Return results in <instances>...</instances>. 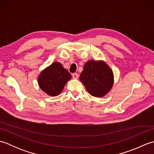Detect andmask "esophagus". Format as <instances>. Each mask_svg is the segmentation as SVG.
Here are the masks:
<instances>
[{"instance_id":"1","label":"esophagus","mask_w":154,"mask_h":154,"mask_svg":"<svg viewBox=\"0 0 154 154\" xmlns=\"http://www.w3.org/2000/svg\"><path fill=\"white\" fill-rule=\"evenodd\" d=\"M72 76H73V79H78V77H79V75H78L77 73H73V75H72Z\"/></svg>"}]
</instances>
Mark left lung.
<instances>
[{
    "label": "left lung",
    "instance_id": "obj_1",
    "mask_svg": "<svg viewBox=\"0 0 154 154\" xmlns=\"http://www.w3.org/2000/svg\"><path fill=\"white\" fill-rule=\"evenodd\" d=\"M79 79L91 95L102 97L112 89L114 75L103 61L89 60L85 64Z\"/></svg>",
    "mask_w": 154,
    "mask_h": 154
}]
</instances>
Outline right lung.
<instances>
[{"instance_id": "obj_1", "label": "right lung", "mask_w": 154, "mask_h": 154, "mask_svg": "<svg viewBox=\"0 0 154 154\" xmlns=\"http://www.w3.org/2000/svg\"><path fill=\"white\" fill-rule=\"evenodd\" d=\"M71 78V75L57 61L42 71L38 77L40 89L48 95L55 97L63 91L65 85Z\"/></svg>"}]
</instances>
